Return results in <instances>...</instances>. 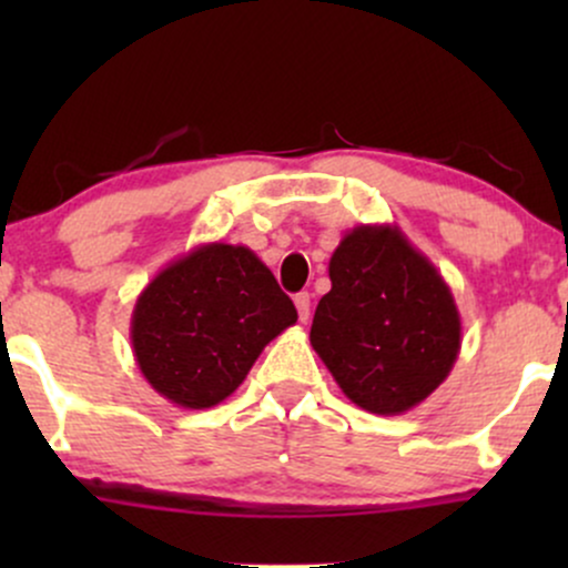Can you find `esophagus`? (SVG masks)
<instances>
[{"instance_id":"esophagus-1","label":"esophagus","mask_w":568,"mask_h":568,"mask_svg":"<svg viewBox=\"0 0 568 568\" xmlns=\"http://www.w3.org/2000/svg\"><path fill=\"white\" fill-rule=\"evenodd\" d=\"M293 304H296L298 321H310V293H296V296H293Z\"/></svg>"}]
</instances>
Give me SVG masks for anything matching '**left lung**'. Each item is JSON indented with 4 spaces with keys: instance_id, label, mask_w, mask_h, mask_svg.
Returning a JSON list of instances; mask_svg holds the SVG:
<instances>
[{
    "instance_id": "obj_1",
    "label": "left lung",
    "mask_w": 568,
    "mask_h": 568,
    "mask_svg": "<svg viewBox=\"0 0 568 568\" xmlns=\"http://www.w3.org/2000/svg\"><path fill=\"white\" fill-rule=\"evenodd\" d=\"M310 342L342 393L371 414L397 416L427 400L462 347L454 293L395 224H361L328 264Z\"/></svg>"
}]
</instances>
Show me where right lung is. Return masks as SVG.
Returning a JSON list of instances; mask_svg holds the SVG:
<instances>
[{"label": "right lung", "instance_id": "1", "mask_svg": "<svg viewBox=\"0 0 568 568\" xmlns=\"http://www.w3.org/2000/svg\"><path fill=\"white\" fill-rule=\"evenodd\" d=\"M293 323L296 306L251 247L202 243L141 291L130 344L154 393L200 410L226 400Z\"/></svg>", "mask_w": 568, "mask_h": 568}]
</instances>
